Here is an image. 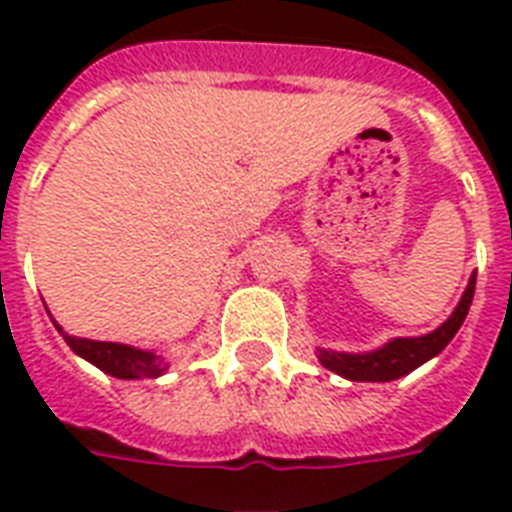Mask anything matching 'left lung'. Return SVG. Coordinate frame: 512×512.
I'll return each mask as SVG.
<instances>
[{"instance_id": "left-lung-1", "label": "left lung", "mask_w": 512, "mask_h": 512, "mask_svg": "<svg viewBox=\"0 0 512 512\" xmlns=\"http://www.w3.org/2000/svg\"><path fill=\"white\" fill-rule=\"evenodd\" d=\"M473 292H476V273L470 276L468 289H465V295H462L460 305L454 308L452 316L441 327L433 329L430 335L396 337V340L385 342L382 348L372 350V353H337V350L319 348L321 366H327L329 372L340 374V377L353 382L398 380V377L414 372L417 366L438 356L452 342V337L457 335V329L462 327V321L468 316Z\"/></svg>"}]
</instances>
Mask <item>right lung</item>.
<instances>
[{"mask_svg": "<svg viewBox=\"0 0 512 512\" xmlns=\"http://www.w3.org/2000/svg\"><path fill=\"white\" fill-rule=\"evenodd\" d=\"M58 332L66 337L68 348L74 350L76 356L87 358L90 364L98 366L100 372L119 377V380H154V377H162L167 372V361L162 356L151 353V350L132 348V345H122V342H98L84 340V337H68L60 327Z\"/></svg>", "mask_w": 512, "mask_h": 512, "instance_id": "add662e5", "label": "right lung"}]
</instances>
